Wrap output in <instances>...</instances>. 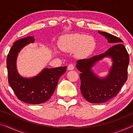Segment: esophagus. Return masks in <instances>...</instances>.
<instances>
[{
	"mask_svg": "<svg viewBox=\"0 0 133 133\" xmlns=\"http://www.w3.org/2000/svg\"><path fill=\"white\" fill-rule=\"evenodd\" d=\"M67 69H68L69 70H72L75 69V66H74L73 64H70L68 66V67H67Z\"/></svg>",
	"mask_w": 133,
	"mask_h": 133,
	"instance_id": "1",
	"label": "esophagus"
}]
</instances>
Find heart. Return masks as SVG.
I'll list each match as a JSON object with an SVG mask.
<instances>
[{"label": "heart", "instance_id": "b5f03b06", "mask_svg": "<svg viewBox=\"0 0 133 133\" xmlns=\"http://www.w3.org/2000/svg\"><path fill=\"white\" fill-rule=\"evenodd\" d=\"M58 46L64 51H75L77 58H85L90 56L96 47L94 38L80 33L65 35L58 41Z\"/></svg>", "mask_w": 133, "mask_h": 133}]
</instances>
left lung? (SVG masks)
Masks as SVG:
<instances>
[{
    "mask_svg": "<svg viewBox=\"0 0 133 133\" xmlns=\"http://www.w3.org/2000/svg\"><path fill=\"white\" fill-rule=\"evenodd\" d=\"M108 43L114 46L104 53L93 56L88 59L79 60L76 67L81 71L80 90L87 102L91 103H103L116 97L127 79V69L129 56L123 40L110 33L98 31ZM110 57L112 65L109 75L101 78L94 73L92 68L97 62L104 58Z\"/></svg>",
    "mask_w": 133,
    "mask_h": 133,
    "instance_id": "left-lung-1",
    "label": "left lung"
}]
</instances>
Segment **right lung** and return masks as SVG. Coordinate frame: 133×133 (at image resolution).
Instances as JSON below:
<instances>
[{
    "label": "right lung",
    "instance_id": "add662e5",
    "mask_svg": "<svg viewBox=\"0 0 133 133\" xmlns=\"http://www.w3.org/2000/svg\"><path fill=\"white\" fill-rule=\"evenodd\" d=\"M33 36H27L15 42L7 57L9 83L17 98L31 104H41L50 98L58 79L66 71L67 66L44 68L37 75L24 77L17 71L16 62L19 53L27 45L33 43Z\"/></svg>",
    "mask_w": 133,
    "mask_h": 133
}]
</instances>
